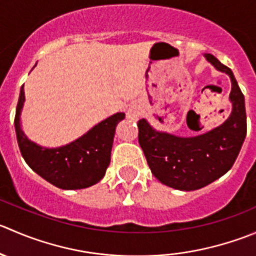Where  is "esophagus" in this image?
<instances>
[{"label":"esophagus","mask_w":256,"mask_h":256,"mask_svg":"<svg viewBox=\"0 0 256 256\" xmlns=\"http://www.w3.org/2000/svg\"><path fill=\"white\" fill-rule=\"evenodd\" d=\"M138 116V110H136L135 108H130L128 110V118H136Z\"/></svg>","instance_id":"obj_1"}]
</instances>
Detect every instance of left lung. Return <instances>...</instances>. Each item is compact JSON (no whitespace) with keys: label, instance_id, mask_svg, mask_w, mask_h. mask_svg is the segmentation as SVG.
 Wrapping results in <instances>:
<instances>
[{"label":"left lung","instance_id":"left-lung-1","mask_svg":"<svg viewBox=\"0 0 256 256\" xmlns=\"http://www.w3.org/2000/svg\"><path fill=\"white\" fill-rule=\"evenodd\" d=\"M205 57L232 80V111L224 124L202 135L180 138L154 130L145 118L138 122V144L151 172L178 190H198L222 178L234 165L246 136L245 100L234 74L212 54Z\"/></svg>","mask_w":256,"mask_h":256}]
</instances>
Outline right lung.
<instances>
[{
  "mask_svg": "<svg viewBox=\"0 0 256 256\" xmlns=\"http://www.w3.org/2000/svg\"><path fill=\"white\" fill-rule=\"evenodd\" d=\"M24 102V86L20 91L14 116L17 142L27 165L56 188L65 190L95 185L105 176L112 148L115 128L125 114L118 112L94 126L84 136L68 145L56 148H41L27 138L20 125Z\"/></svg>",
  "mask_w": 256,
  "mask_h": 256,
  "instance_id": "1",
  "label": "right lung"
}]
</instances>
